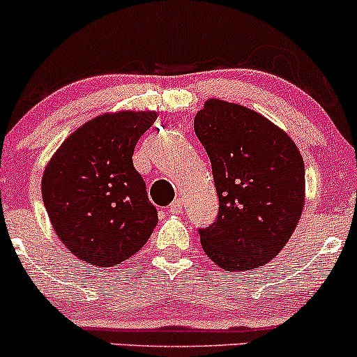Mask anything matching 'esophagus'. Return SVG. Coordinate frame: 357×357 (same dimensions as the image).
Wrapping results in <instances>:
<instances>
[{"label":"esophagus","instance_id":"obj_1","mask_svg":"<svg viewBox=\"0 0 357 357\" xmlns=\"http://www.w3.org/2000/svg\"><path fill=\"white\" fill-rule=\"evenodd\" d=\"M167 211H169V213H181V211H183V199L181 198L174 199V202H172L171 205L167 206Z\"/></svg>","mask_w":357,"mask_h":357}]
</instances>
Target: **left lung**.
<instances>
[{
    "mask_svg": "<svg viewBox=\"0 0 357 357\" xmlns=\"http://www.w3.org/2000/svg\"><path fill=\"white\" fill-rule=\"evenodd\" d=\"M218 195V217L199 229L206 256L225 271H250L280 254L305 205L296 144L261 113L210 98L195 116Z\"/></svg>",
    "mask_w": 357,
    "mask_h": 357,
    "instance_id": "8db88e82",
    "label": "left lung"
}]
</instances>
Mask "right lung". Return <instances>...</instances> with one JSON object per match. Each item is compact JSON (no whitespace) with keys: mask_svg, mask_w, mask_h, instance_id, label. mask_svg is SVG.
<instances>
[{"mask_svg":"<svg viewBox=\"0 0 357 357\" xmlns=\"http://www.w3.org/2000/svg\"><path fill=\"white\" fill-rule=\"evenodd\" d=\"M158 112L103 113L70 134L45 166L42 198L54 230L77 259L100 268L139 252L158 225L132 155Z\"/></svg>","mask_w":357,"mask_h":357,"instance_id":"right-lung-1","label":"right lung"}]
</instances>
